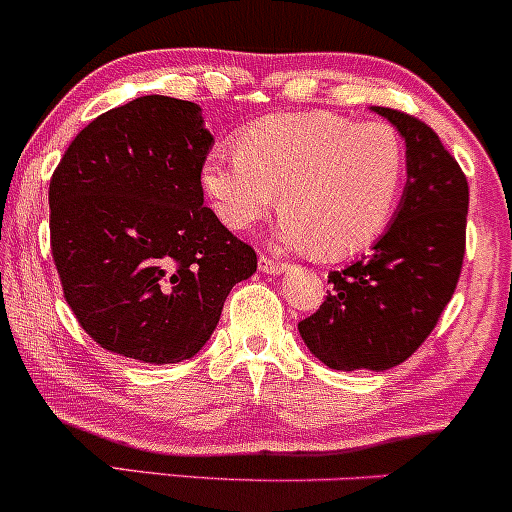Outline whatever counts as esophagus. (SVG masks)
I'll use <instances>...</instances> for the list:
<instances>
[{
	"label": "esophagus",
	"mask_w": 512,
	"mask_h": 512,
	"mask_svg": "<svg viewBox=\"0 0 512 512\" xmlns=\"http://www.w3.org/2000/svg\"><path fill=\"white\" fill-rule=\"evenodd\" d=\"M257 264H260V272H264V274H284L286 269H289V264L286 262L272 260V257H267V255H262Z\"/></svg>",
	"instance_id": "esophagus-1"
}]
</instances>
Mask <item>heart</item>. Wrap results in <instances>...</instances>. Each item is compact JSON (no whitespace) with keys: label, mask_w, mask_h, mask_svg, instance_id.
I'll use <instances>...</instances> for the list:
<instances>
[{"label":"heart","mask_w":512,"mask_h":512,"mask_svg":"<svg viewBox=\"0 0 512 512\" xmlns=\"http://www.w3.org/2000/svg\"><path fill=\"white\" fill-rule=\"evenodd\" d=\"M199 182L233 231L255 226L279 202L286 248L342 260L390 226L404 187V146L380 120L269 115L240 132L238 151H211Z\"/></svg>","instance_id":"1"}]
</instances>
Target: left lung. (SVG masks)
<instances>
[{"mask_svg":"<svg viewBox=\"0 0 512 512\" xmlns=\"http://www.w3.org/2000/svg\"><path fill=\"white\" fill-rule=\"evenodd\" d=\"M383 115L407 146V185L373 252L330 272L332 293L298 322L305 346L334 370H387L436 327L460 279L469 187L438 134L392 108Z\"/></svg>","mask_w":512,"mask_h":512,"instance_id":"left-lung-1","label":"left lung"}]
</instances>
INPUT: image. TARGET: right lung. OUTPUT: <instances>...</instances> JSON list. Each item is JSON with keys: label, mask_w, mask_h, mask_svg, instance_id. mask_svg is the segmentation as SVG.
<instances>
[{"label": "right lung", "mask_w": 512, "mask_h": 512, "mask_svg": "<svg viewBox=\"0 0 512 512\" xmlns=\"http://www.w3.org/2000/svg\"><path fill=\"white\" fill-rule=\"evenodd\" d=\"M214 146L197 103L134 98L81 129L50 180V243L88 337L142 363L187 361L257 255L204 207Z\"/></svg>", "instance_id": "1"}]
</instances>
